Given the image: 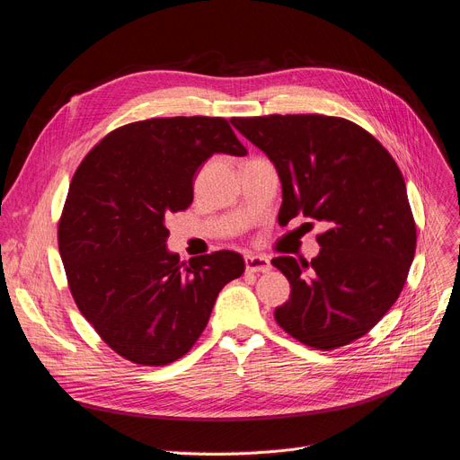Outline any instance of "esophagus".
<instances>
[{
  "mask_svg": "<svg viewBox=\"0 0 460 460\" xmlns=\"http://www.w3.org/2000/svg\"><path fill=\"white\" fill-rule=\"evenodd\" d=\"M245 269L249 273H267L269 269H271V261H269L265 256L249 254L245 256Z\"/></svg>",
  "mask_w": 460,
  "mask_h": 460,
  "instance_id": "34e87169",
  "label": "esophagus"
}]
</instances>
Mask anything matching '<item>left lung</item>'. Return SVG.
Instances as JSON below:
<instances>
[{
	"label": "left lung",
	"instance_id": "8db88e82",
	"mask_svg": "<svg viewBox=\"0 0 460 460\" xmlns=\"http://www.w3.org/2000/svg\"><path fill=\"white\" fill-rule=\"evenodd\" d=\"M232 124L279 171V221L303 213L327 226L310 263L273 260L291 286L277 323L319 350L362 338L397 301L416 252V223L394 157L341 117H234Z\"/></svg>",
	"mask_w": 460,
	"mask_h": 460
}]
</instances>
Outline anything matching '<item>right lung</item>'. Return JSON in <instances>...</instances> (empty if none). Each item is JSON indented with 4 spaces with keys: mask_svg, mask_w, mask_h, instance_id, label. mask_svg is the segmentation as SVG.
<instances>
[{
    "mask_svg": "<svg viewBox=\"0 0 460 460\" xmlns=\"http://www.w3.org/2000/svg\"><path fill=\"white\" fill-rule=\"evenodd\" d=\"M215 152L245 155L226 119L169 117L120 126L81 161L58 241L70 293L122 358L167 366L204 332L219 291L245 271L217 251L180 261L165 215L193 202V178Z\"/></svg>",
    "mask_w": 460,
    "mask_h": 460,
    "instance_id": "1",
    "label": "right lung"
}]
</instances>
